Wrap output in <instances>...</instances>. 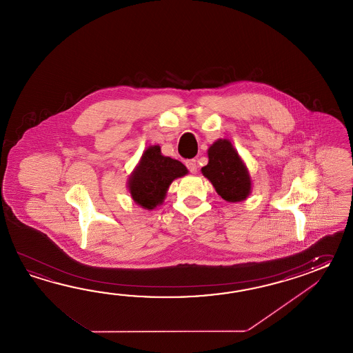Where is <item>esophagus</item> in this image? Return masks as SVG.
I'll list each match as a JSON object with an SVG mask.
<instances>
[{
	"label": "esophagus",
	"instance_id": "esophagus-1",
	"mask_svg": "<svg viewBox=\"0 0 353 353\" xmlns=\"http://www.w3.org/2000/svg\"><path fill=\"white\" fill-rule=\"evenodd\" d=\"M185 165H187L188 170H189L190 173H196V168H198V165H196V160H194V159L187 160V161H185Z\"/></svg>",
	"mask_w": 353,
	"mask_h": 353
}]
</instances>
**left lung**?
<instances>
[{"mask_svg": "<svg viewBox=\"0 0 353 353\" xmlns=\"http://www.w3.org/2000/svg\"><path fill=\"white\" fill-rule=\"evenodd\" d=\"M208 164L202 173L227 202H240L251 192L248 169L228 140H218L208 150Z\"/></svg>", "mask_w": 353, "mask_h": 353, "instance_id": "8db88e82", "label": "left lung"}]
</instances>
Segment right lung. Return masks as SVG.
<instances>
[{
  "label": "right lung",
  "instance_id": "add662e5",
  "mask_svg": "<svg viewBox=\"0 0 353 353\" xmlns=\"http://www.w3.org/2000/svg\"><path fill=\"white\" fill-rule=\"evenodd\" d=\"M187 173V168L180 161L163 157L160 146H150L131 175L128 189L137 204L152 210L163 203L172 181Z\"/></svg>",
  "mask_w": 353,
  "mask_h": 353
}]
</instances>
